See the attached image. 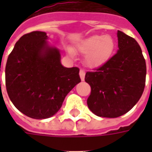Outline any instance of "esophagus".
<instances>
[{
  "label": "esophagus",
  "instance_id": "34e87169",
  "mask_svg": "<svg viewBox=\"0 0 152 152\" xmlns=\"http://www.w3.org/2000/svg\"><path fill=\"white\" fill-rule=\"evenodd\" d=\"M80 79L81 80H85V76H86V72L84 71V70H80Z\"/></svg>",
  "mask_w": 152,
  "mask_h": 152
}]
</instances>
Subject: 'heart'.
Returning <instances> with one entry per match:
<instances>
[{
  "label": "heart",
  "mask_w": 152,
  "mask_h": 152,
  "mask_svg": "<svg viewBox=\"0 0 152 152\" xmlns=\"http://www.w3.org/2000/svg\"><path fill=\"white\" fill-rule=\"evenodd\" d=\"M115 50V41L109 35H94L87 38L79 46L83 53H88L86 63L90 67H99L111 58Z\"/></svg>",
  "instance_id": "b5f03b06"
}]
</instances>
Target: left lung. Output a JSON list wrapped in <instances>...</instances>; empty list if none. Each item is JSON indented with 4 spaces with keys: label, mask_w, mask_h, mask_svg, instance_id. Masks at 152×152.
Listing matches in <instances>:
<instances>
[{
    "label": "left lung",
    "mask_w": 152,
    "mask_h": 152,
    "mask_svg": "<svg viewBox=\"0 0 152 152\" xmlns=\"http://www.w3.org/2000/svg\"><path fill=\"white\" fill-rule=\"evenodd\" d=\"M118 52L104 65L87 72L91 87L89 110L98 116L119 117L138 102L146 83L147 66L141 47L133 37L117 31Z\"/></svg>",
    "instance_id": "1"
}]
</instances>
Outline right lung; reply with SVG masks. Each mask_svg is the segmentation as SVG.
I'll list each match as a JSON object with an SVG mask.
<instances>
[{
	"mask_svg": "<svg viewBox=\"0 0 152 152\" xmlns=\"http://www.w3.org/2000/svg\"><path fill=\"white\" fill-rule=\"evenodd\" d=\"M47 38L44 31L23 35L5 66L9 98L18 111L33 119L53 116L66 94L80 82L79 68L63 66L59 51L48 45Z\"/></svg>",
	"mask_w": 152,
	"mask_h": 152,
	"instance_id": "right-lung-1",
	"label": "right lung"
}]
</instances>
